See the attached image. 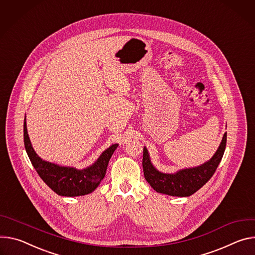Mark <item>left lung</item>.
Here are the masks:
<instances>
[{"label": "left lung", "instance_id": "left-lung-1", "mask_svg": "<svg viewBox=\"0 0 255 255\" xmlns=\"http://www.w3.org/2000/svg\"><path fill=\"white\" fill-rule=\"evenodd\" d=\"M227 132L214 156L206 163L192 168L181 169L175 173H163L158 171L150 160L146 147L143 152V170L148 183L160 193L172 196H189L203 187L214 175L225 152Z\"/></svg>", "mask_w": 255, "mask_h": 255}]
</instances>
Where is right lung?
Instances as JSON below:
<instances>
[{
  "label": "right lung",
  "instance_id": "obj_1",
  "mask_svg": "<svg viewBox=\"0 0 255 255\" xmlns=\"http://www.w3.org/2000/svg\"><path fill=\"white\" fill-rule=\"evenodd\" d=\"M24 146L36 172L55 193L63 196H80L94 191L105 176L108 162L118 148L115 144L107 148L91 166L82 170L42 160L33 150L24 120Z\"/></svg>",
  "mask_w": 255,
  "mask_h": 255
}]
</instances>
